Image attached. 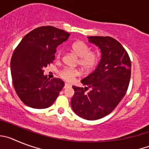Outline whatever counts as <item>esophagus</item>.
Here are the masks:
<instances>
[{
	"label": "esophagus",
	"mask_w": 149,
	"mask_h": 149,
	"mask_svg": "<svg viewBox=\"0 0 149 149\" xmlns=\"http://www.w3.org/2000/svg\"><path fill=\"white\" fill-rule=\"evenodd\" d=\"M69 86H71V84H68V83H65V86H64V88H65V89H66V88L69 87Z\"/></svg>",
	"instance_id": "34e87169"
}]
</instances>
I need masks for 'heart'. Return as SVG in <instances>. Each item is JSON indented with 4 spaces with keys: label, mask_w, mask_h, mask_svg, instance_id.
<instances>
[{
    "label": "heart",
    "mask_w": 149,
    "mask_h": 149,
    "mask_svg": "<svg viewBox=\"0 0 149 149\" xmlns=\"http://www.w3.org/2000/svg\"><path fill=\"white\" fill-rule=\"evenodd\" d=\"M71 50L79 57L78 64L85 71H89L94 68L99 60L100 53L98 51H91V48L86 43L83 41H76L71 45ZM63 51L59 49L56 53V59L60 60L62 57ZM62 78L67 81H72L79 75L77 69L65 68L60 72Z\"/></svg>",
    "instance_id": "obj_1"
}]
</instances>
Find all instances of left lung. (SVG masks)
Returning <instances> with one entry per match:
<instances>
[{"instance_id": "obj_1", "label": "left lung", "mask_w": 149, "mask_h": 149, "mask_svg": "<svg viewBox=\"0 0 149 149\" xmlns=\"http://www.w3.org/2000/svg\"><path fill=\"white\" fill-rule=\"evenodd\" d=\"M89 42L101 49V59L95 70L81 81L86 87L73 86V111L86 120H97L111 113L127 93L131 74L128 54L116 39L89 36ZM90 89L88 93L86 90Z\"/></svg>"}]
</instances>
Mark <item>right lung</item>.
<instances>
[{"mask_svg":"<svg viewBox=\"0 0 149 149\" xmlns=\"http://www.w3.org/2000/svg\"><path fill=\"white\" fill-rule=\"evenodd\" d=\"M63 30L42 26L24 36L10 62L13 86L22 101L36 109L49 107L64 86L60 78L48 80L43 68L53 63L56 47L68 39Z\"/></svg>","mask_w":149,"mask_h":149,"instance_id":"add662e5","label":"right lung"}]
</instances>
